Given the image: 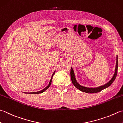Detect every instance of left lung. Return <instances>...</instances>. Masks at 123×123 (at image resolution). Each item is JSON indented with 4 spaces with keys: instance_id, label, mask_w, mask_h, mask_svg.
I'll return each instance as SVG.
<instances>
[{
    "instance_id": "1",
    "label": "left lung",
    "mask_w": 123,
    "mask_h": 123,
    "mask_svg": "<svg viewBox=\"0 0 123 123\" xmlns=\"http://www.w3.org/2000/svg\"><path fill=\"white\" fill-rule=\"evenodd\" d=\"M118 67V55H117V57H116L115 71L114 75H113L112 79H111L110 81L108 82V83H106V84H105L100 86L96 87V88H88V87L83 86H81V85H80L76 81L74 71L72 67H71V70H70L71 80V81H72L73 84H74V86L77 89H78L80 90H81V91H83V92L88 93H97V92H99V91H100L102 90H103L104 89L108 88V87L109 86H110L111 84L113 83V81H115V80L116 77V76H117V74Z\"/></svg>"
}]
</instances>
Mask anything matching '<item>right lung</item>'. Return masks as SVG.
I'll return each instance as SVG.
<instances>
[{
    "label": "right lung",
    "instance_id": "add662e5",
    "mask_svg": "<svg viewBox=\"0 0 123 123\" xmlns=\"http://www.w3.org/2000/svg\"><path fill=\"white\" fill-rule=\"evenodd\" d=\"M55 71H56V70H55V71H54V73H53V75H52V77H51L50 81V82H49V83L48 86H47L45 88L43 89V90H40V91H37V92H24V93H29V94H39V93H42V92H43L44 91H45L47 90V89L49 88V86H50L51 83H52L53 76V75H54V74H55Z\"/></svg>",
    "mask_w": 123,
    "mask_h": 123
}]
</instances>
